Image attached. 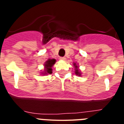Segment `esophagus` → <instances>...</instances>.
<instances>
[{"mask_svg": "<svg viewBox=\"0 0 124 124\" xmlns=\"http://www.w3.org/2000/svg\"><path fill=\"white\" fill-rule=\"evenodd\" d=\"M60 60H65L66 58H65V57H60Z\"/></svg>", "mask_w": 124, "mask_h": 124, "instance_id": "1", "label": "esophagus"}]
</instances>
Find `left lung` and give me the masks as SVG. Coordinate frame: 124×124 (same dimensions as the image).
<instances>
[{
    "instance_id": "1",
    "label": "left lung",
    "mask_w": 124,
    "mask_h": 124,
    "mask_svg": "<svg viewBox=\"0 0 124 124\" xmlns=\"http://www.w3.org/2000/svg\"><path fill=\"white\" fill-rule=\"evenodd\" d=\"M74 66H75V73L76 75H78V76H81V73H80V71H79V70L78 69V66L76 64V63H74Z\"/></svg>"
}]
</instances>
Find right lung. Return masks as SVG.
I'll return each mask as SVG.
<instances>
[{
  "label": "right lung",
  "mask_w": 124,
  "mask_h": 124,
  "mask_svg": "<svg viewBox=\"0 0 124 124\" xmlns=\"http://www.w3.org/2000/svg\"><path fill=\"white\" fill-rule=\"evenodd\" d=\"M56 60L54 59H49L48 61L46 62L45 64V71L43 73L44 74H51L52 73V69H51V67H52L53 64L55 63Z\"/></svg>",
  "instance_id": "obj_1"
}]
</instances>
